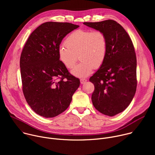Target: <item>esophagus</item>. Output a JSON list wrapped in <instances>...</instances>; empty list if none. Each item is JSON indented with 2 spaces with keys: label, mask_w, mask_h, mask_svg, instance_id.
Here are the masks:
<instances>
[{
  "label": "esophagus",
  "mask_w": 155,
  "mask_h": 155,
  "mask_svg": "<svg viewBox=\"0 0 155 155\" xmlns=\"http://www.w3.org/2000/svg\"><path fill=\"white\" fill-rule=\"evenodd\" d=\"M87 81V80H86V79H81L80 80V83H81V84H84V83H86Z\"/></svg>",
  "instance_id": "34e87169"
}]
</instances>
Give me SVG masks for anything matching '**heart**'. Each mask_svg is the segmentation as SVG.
Instances as JSON below:
<instances>
[{"label":"heart","instance_id":"1","mask_svg":"<svg viewBox=\"0 0 155 155\" xmlns=\"http://www.w3.org/2000/svg\"><path fill=\"white\" fill-rule=\"evenodd\" d=\"M59 48L58 54L61 62L68 69H72L78 55L81 61L72 71L75 77L84 78L93 69H98L104 63L107 53V38L101 31L78 29L73 32Z\"/></svg>","mask_w":155,"mask_h":155}]
</instances>
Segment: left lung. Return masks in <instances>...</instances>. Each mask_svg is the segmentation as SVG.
<instances>
[{
	"label": "left lung",
	"mask_w": 155,
	"mask_h": 155,
	"mask_svg": "<svg viewBox=\"0 0 155 155\" xmlns=\"http://www.w3.org/2000/svg\"><path fill=\"white\" fill-rule=\"evenodd\" d=\"M83 24L104 32L107 38L105 59L90 78L94 85L91 100L101 114L115 116L129 106L137 87V59L132 40L115 21L108 19Z\"/></svg>",
	"instance_id": "1"
}]
</instances>
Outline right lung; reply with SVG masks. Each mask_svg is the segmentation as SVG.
<instances>
[{"label":"right lung","mask_w":155,"mask_h":155,"mask_svg":"<svg viewBox=\"0 0 155 155\" xmlns=\"http://www.w3.org/2000/svg\"><path fill=\"white\" fill-rule=\"evenodd\" d=\"M78 27L69 23H43L32 32L22 51L23 94L31 108L43 117L53 118L64 112L80 86V80L70 74L58 54L62 39Z\"/></svg>","instance_id":"right-lung-1"}]
</instances>
